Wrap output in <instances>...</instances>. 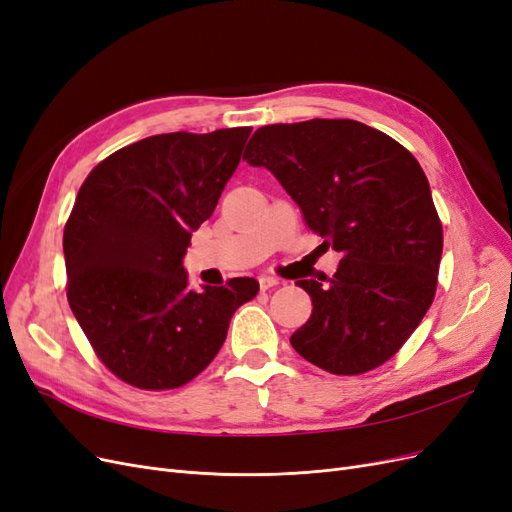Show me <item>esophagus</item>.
<instances>
[{
	"label": "esophagus",
	"mask_w": 512,
	"mask_h": 512,
	"mask_svg": "<svg viewBox=\"0 0 512 512\" xmlns=\"http://www.w3.org/2000/svg\"><path fill=\"white\" fill-rule=\"evenodd\" d=\"M258 284H260L262 290H269V288L280 284V280H277V277H273V275H260L258 277Z\"/></svg>",
	"instance_id": "obj_1"
}]
</instances>
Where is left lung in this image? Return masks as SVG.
Listing matches in <instances>:
<instances>
[{
    "mask_svg": "<svg viewBox=\"0 0 512 512\" xmlns=\"http://www.w3.org/2000/svg\"><path fill=\"white\" fill-rule=\"evenodd\" d=\"M243 160L271 170L309 230L342 252L327 284L297 282L314 309L292 333V348L337 376L389 361L438 286L442 224L421 164L391 136L352 119L258 128Z\"/></svg>",
    "mask_w": 512,
    "mask_h": 512,
    "instance_id": "left-lung-1",
    "label": "left lung"
}]
</instances>
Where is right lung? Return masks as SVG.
Listing matches in <instances>:
<instances>
[{"label":"right lung","instance_id":"1","mask_svg":"<svg viewBox=\"0 0 512 512\" xmlns=\"http://www.w3.org/2000/svg\"><path fill=\"white\" fill-rule=\"evenodd\" d=\"M252 128L143 138L102 160L64 228L68 303L98 359L126 384L168 391L220 352L254 277L188 286L183 256L218 205Z\"/></svg>","mask_w":512,"mask_h":512}]
</instances>
